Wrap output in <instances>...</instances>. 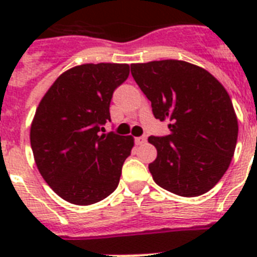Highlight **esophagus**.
<instances>
[{
  "label": "esophagus",
  "mask_w": 257,
  "mask_h": 257,
  "mask_svg": "<svg viewBox=\"0 0 257 257\" xmlns=\"http://www.w3.org/2000/svg\"><path fill=\"white\" fill-rule=\"evenodd\" d=\"M147 143V137L145 136H140V137H136V144L137 145H143Z\"/></svg>",
  "instance_id": "1"
}]
</instances>
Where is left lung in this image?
Segmentation results:
<instances>
[{
	"label": "left lung",
	"instance_id": "8db88e82",
	"mask_svg": "<svg viewBox=\"0 0 257 257\" xmlns=\"http://www.w3.org/2000/svg\"><path fill=\"white\" fill-rule=\"evenodd\" d=\"M153 116L168 121V136H151L157 149L149 172L175 195L208 192L227 172L237 141V117L225 88L200 66L179 60L132 64Z\"/></svg>",
	"mask_w": 257,
	"mask_h": 257
}]
</instances>
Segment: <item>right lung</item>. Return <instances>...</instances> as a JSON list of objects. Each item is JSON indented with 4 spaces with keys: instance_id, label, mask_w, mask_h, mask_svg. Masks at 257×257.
Returning <instances> with one entry per match:
<instances>
[{
    "instance_id": "obj_1",
    "label": "right lung",
    "mask_w": 257,
    "mask_h": 257,
    "mask_svg": "<svg viewBox=\"0 0 257 257\" xmlns=\"http://www.w3.org/2000/svg\"><path fill=\"white\" fill-rule=\"evenodd\" d=\"M129 76L128 64H84L66 70L40 101L30 126L38 171L61 199L90 205L118 185L132 136L102 133L113 92Z\"/></svg>"
}]
</instances>
